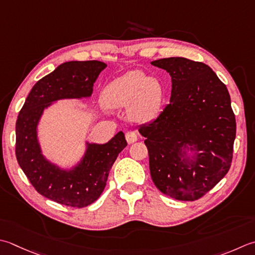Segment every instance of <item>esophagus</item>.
<instances>
[{
  "label": "esophagus",
  "mask_w": 255,
  "mask_h": 255,
  "mask_svg": "<svg viewBox=\"0 0 255 255\" xmlns=\"http://www.w3.org/2000/svg\"><path fill=\"white\" fill-rule=\"evenodd\" d=\"M137 139H138V136H137V133L134 132V131L129 130V131L126 132V140H127L128 143L136 142Z\"/></svg>",
  "instance_id": "esophagus-1"
}]
</instances>
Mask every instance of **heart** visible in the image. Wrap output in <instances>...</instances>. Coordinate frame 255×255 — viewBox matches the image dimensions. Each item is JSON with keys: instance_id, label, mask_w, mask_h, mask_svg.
<instances>
[{"instance_id": "1", "label": "heart", "mask_w": 255, "mask_h": 255, "mask_svg": "<svg viewBox=\"0 0 255 255\" xmlns=\"http://www.w3.org/2000/svg\"><path fill=\"white\" fill-rule=\"evenodd\" d=\"M164 91L162 83L141 71H130L109 83L103 93V102L112 108L129 106V117L136 122H149L160 113Z\"/></svg>"}]
</instances>
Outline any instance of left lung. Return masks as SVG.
I'll list each match as a JSON object with an SVG mask.
<instances>
[{
  "instance_id": "1",
  "label": "left lung",
  "mask_w": 255,
  "mask_h": 255,
  "mask_svg": "<svg viewBox=\"0 0 255 255\" xmlns=\"http://www.w3.org/2000/svg\"><path fill=\"white\" fill-rule=\"evenodd\" d=\"M151 64L170 74L172 83L170 104L139 127L146 138L151 179L168 197L198 200L231 166L237 125L230 95L203 63L169 57Z\"/></svg>"
}]
</instances>
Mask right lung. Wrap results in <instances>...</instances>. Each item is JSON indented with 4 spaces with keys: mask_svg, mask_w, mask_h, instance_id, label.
I'll list each match as a JSON object with an SVG mask.
<instances>
[{
    "mask_svg": "<svg viewBox=\"0 0 255 255\" xmlns=\"http://www.w3.org/2000/svg\"><path fill=\"white\" fill-rule=\"evenodd\" d=\"M107 65L99 61L66 62L34 85L16 121V159L39 194L74 208H84L101 197L118 153L127 146L123 131L106 143L86 142L76 166L62 169L42 153L37 126L44 109L61 99L91 97L94 83Z\"/></svg>",
    "mask_w": 255,
    "mask_h": 255,
    "instance_id": "obj_1",
    "label": "right lung"
}]
</instances>
